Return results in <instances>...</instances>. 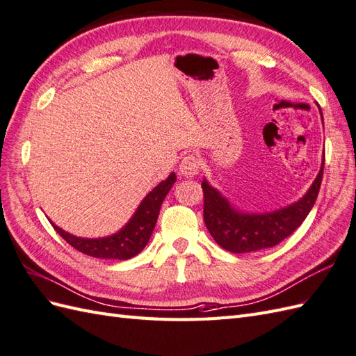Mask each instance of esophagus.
Returning <instances> with one entry per match:
<instances>
[{"mask_svg":"<svg viewBox=\"0 0 356 356\" xmlns=\"http://www.w3.org/2000/svg\"><path fill=\"white\" fill-rule=\"evenodd\" d=\"M180 176L184 177H195L200 171V161L194 154H188L186 158L181 159L179 165Z\"/></svg>","mask_w":356,"mask_h":356,"instance_id":"34e87169","label":"esophagus"}]
</instances>
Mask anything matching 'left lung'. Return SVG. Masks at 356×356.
I'll return each instance as SVG.
<instances>
[{
	"label": "left lung",
	"mask_w": 356,
	"mask_h": 356,
	"mask_svg": "<svg viewBox=\"0 0 356 356\" xmlns=\"http://www.w3.org/2000/svg\"><path fill=\"white\" fill-rule=\"evenodd\" d=\"M322 114V113H321ZM323 120V117H322ZM325 167V152L321 171L308 193L296 203L268 213L239 212L204 179V224L215 242L224 250L242 254L275 247L304 222L321 189Z\"/></svg>",
	"instance_id": "8db88e82"
}]
</instances>
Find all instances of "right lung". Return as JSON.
Returning a JSON list of instances; mask_svg holds the SVG:
<instances>
[{
    "label": "right lung",
    "instance_id": "add662e5",
    "mask_svg": "<svg viewBox=\"0 0 356 356\" xmlns=\"http://www.w3.org/2000/svg\"><path fill=\"white\" fill-rule=\"evenodd\" d=\"M176 181V175H171L161 181V184L153 188L150 193L144 197L136 209L134 216L129 220L120 232L115 234L106 236V238L99 239H86L78 238V236L65 232L54 222L52 227L56 232L75 250L87 254L90 257L97 259H111V260H127L135 257L136 254L141 252L143 248L147 245L154 224L158 221V215L161 211V204L163 198L170 193Z\"/></svg>",
    "mask_w": 356,
    "mask_h": 356
}]
</instances>
